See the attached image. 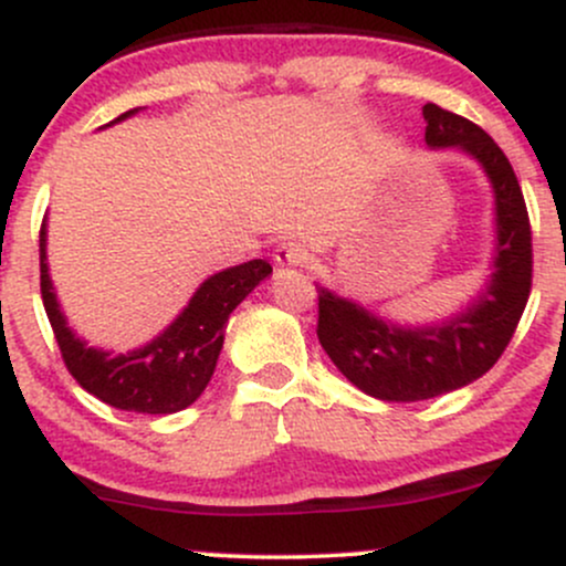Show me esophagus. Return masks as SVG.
<instances>
[{
	"label": "esophagus",
	"instance_id": "obj_1",
	"mask_svg": "<svg viewBox=\"0 0 566 566\" xmlns=\"http://www.w3.org/2000/svg\"><path fill=\"white\" fill-rule=\"evenodd\" d=\"M276 265H290V269H301V265L308 263V250L297 242H284L276 247L274 255Z\"/></svg>",
	"mask_w": 566,
	"mask_h": 566
}]
</instances>
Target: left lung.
<instances>
[{"mask_svg":"<svg viewBox=\"0 0 566 566\" xmlns=\"http://www.w3.org/2000/svg\"><path fill=\"white\" fill-rule=\"evenodd\" d=\"M423 119L428 146L460 148L484 167L495 191L497 244L476 301L441 324L401 327L316 287L322 348L359 391L382 401L433 399L482 378L511 343L532 290L530 216L511 161L482 127L437 103H426Z\"/></svg>","mask_w":566,"mask_h":566,"instance_id":"8db88e82","label":"left lung"}]
</instances>
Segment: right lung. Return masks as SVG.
<instances>
[{"mask_svg": "<svg viewBox=\"0 0 566 566\" xmlns=\"http://www.w3.org/2000/svg\"><path fill=\"white\" fill-rule=\"evenodd\" d=\"M135 112L138 108L116 116L114 122L127 119ZM269 274L271 265L258 258L205 279L165 333L143 348L112 354V350L90 348L82 337L71 333L48 274L44 220L39 231V287L63 361L84 391L127 412L172 415L193 405L216 373L231 311Z\"/></svg>", "mask_w": 566, "mask_h": 566, "instance_id": "right-lung-1", "label": "right lung"}]
</instances>
